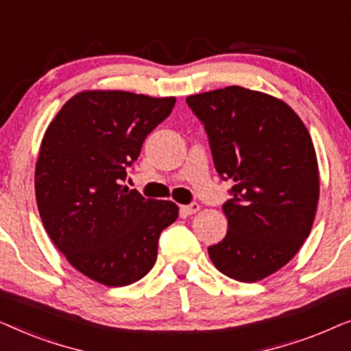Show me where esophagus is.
Returning a JSON list of instances; mask_svg holds the SVG:
<instances>
[{
  "mask_svg": "<svg viewBox=\"0 0 351 351\" xmlns=\"http://www.w3.org/2000/svg\"><path fill=\"white\" fill-rule=\"evenodd\" d=\"M180 210H182V214H185V215L196 214L199 210V204L198 203H191V204H186V206H180Z\"/></svg>",
  "mask_w": 351,
  "mask_h": 351,
  "instance_id": "34e87169",
  "label": "esophagus"
}]
</instances>
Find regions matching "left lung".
<instances>
[{
	"label": "left lung",
	"instance_id": "left-lung-1",
	"mask_svg": "<svg viewBox=\"0 0 351 351\" xmlns=\"http://www.w3.org/2000/svg\"><path fill=\"white\" fill-rule=\"evenodd\" d=\"M186 104L204 124L215 169L234 182L228 232L208 252L215 268L256 282L285 267L311 232L319 169L308 129L285 100L227 86Z\"/></svg>",
	"mask_w": 351,
	"mask_h": 351
}]
</instances>
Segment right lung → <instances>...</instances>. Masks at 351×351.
<instances>
[{"label":"right lung","mask_w":351,"mask_h":351,"mask_svg":"<svg viewBox=\"0 0 351 351\" xmlns=\"http://www.w3.org/2000/svg\"><path fill=\"white\" fill-rule=\"evenodd\" d=\"M174 104L128 90H81L43 136L35 166L41 222L70 265L100 285L142 280L155 265L161 232L179 217L172 201L121 185Z\"/></svg>","instance_id":"add662e5"}]
</instances>
